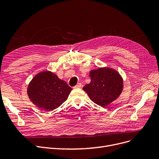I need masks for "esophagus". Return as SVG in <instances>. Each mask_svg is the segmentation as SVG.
<instances>
[{
	"mask_svg": "<svg viewBox=\"0 0 159 159\" xmlns=\"http://www.w3.org/2000/svg\"><path fill=\"white\" fill-rule=\"evenodd\" d=\"M82 87V84H81V83H78V84L75 86H74V88H81Z\"/></svg>",
	"mask_w": 159,
	"mask_h": 159,
	"instance_id": "obj_1",
	"label": "esophagus"
}]
</instances>
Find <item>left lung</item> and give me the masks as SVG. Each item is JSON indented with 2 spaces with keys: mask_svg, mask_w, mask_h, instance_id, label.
<instances>
[{
  "mask_svg": "<svg viewBox=\"0 0 159 159\" xmlns=\"http://www.w3.org/2000/svg\"><path fill=\"white\" fill-rule=\"evenodd\" d=\"M91 82L83 87L90 99L102 107L116 100L123 89V79L119 73L109 67L99 68L89 72Z\"/></svg>",
  "mask_w": 159,
  "mask_h": 159,
  "instance_id": "obj_1",
  "label": "left lung"
}]
</instances>
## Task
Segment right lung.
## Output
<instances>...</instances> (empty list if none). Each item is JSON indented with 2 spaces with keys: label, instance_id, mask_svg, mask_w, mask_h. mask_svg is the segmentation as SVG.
<instances>
[{
  "label": "right lung",
  "instance_id": "add662e5",
  "mask_svg": "<svg viewBox=\"0 0 159 159\" xmlns=\"http://www.w3.org/2000/svg\"><path fill=\"white\" fill-rule=\"evenodd\" d=\"M72 88L52 71L37 74L29 83L27 93L30 101L41 109L53 111L68 98Z\"/></svg>",
  "mask_w": 159,
  "mask_h": 159
}]
</instances>
